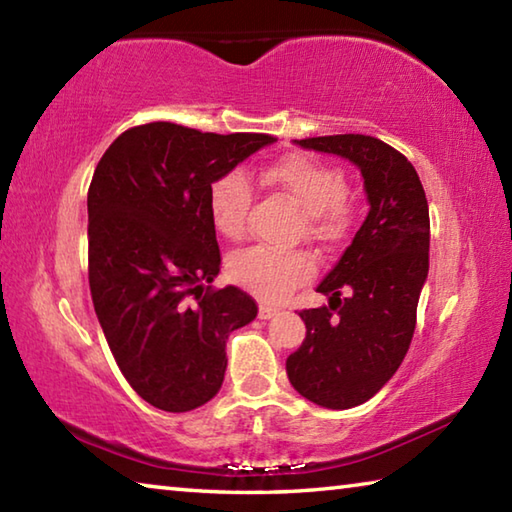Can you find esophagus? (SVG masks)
Instances as JSON below:
<instances>
[{
    "instance_id": "obj_1",
    "label": "esophagus",
    "mask_w": 512,
    "mask_h": 512,
    "mask_svg": "<svg viewBox=\"0 0 512 512\" xmlns=\"http://www.w3.org/2000/svg\"><path fill=\"white\" fill-rule=\"evenodd\" d=\"M275 314H277L275 307H271V305H259V318H262V320L271 318V316H275Z\"/></svg>"
}]
</instances>
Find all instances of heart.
Segmentation results:
<instances>
[{
  "mask_svg": "<svg viewBox=\"0 0 512 512\" xmlns=\"http://www.w3.org/2000/svg\"><path fill=\"white\" fill-rule=\"evenodd\" d=\"M266 185L291 194L305 207L307 235L316 241H339L352 225V203L348 201V178L334 164L307 153H289L262 169ZM253 183L241 169H230L214 178L207 189V210L214 230L225 239H241L248 225ZM316 262L305 250H275L253 246L232 255L228 277L259 300L277 302L293 289L311 280Z\"/></svg>",
  "mask_w": 512,
  "mask_h": 512,
  "instance_id": "1",
  "label": "heart"
}]
</instances>
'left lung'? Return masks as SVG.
Listing matches in <instances>:
<instances>
[{"label": "left lung", "instance_id": "1", "mask_svg": "<svg viewBox=\"0 0 512 512\" xmlns=\"http://www.w3.org/2000/svg\"><path fill=\"white\" fill-rule=\"evenodd\" d=\"M298 144L357 164L370 201L352 244L318 284L329 307L300 311L307 336L287 359L302 397L352 409L368 402L409 352L429 273V205L413 164L377 137L345 133Z\"/></svg>", "mask_w": 512, "mask_h": 512}]
</instances>
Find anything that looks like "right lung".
<instances>
[{"label":"right lung","mask_w":512,"mask_h":512,"mask_svg":"<svg viewBox=\"0 0 512 512\" xmlns=\"http://www.w3.org/2000/svg\"><path fill=\"white\" fill-rule=\"evenodd\" d=\"M275 142L264 133H203L151 121L121 133L88 189L94 311L121 375L155 409L185 413L223 384L225 341L257 316L221 271L207 189Z\"/></svg>","instance_id":"obj_1"}]
</instances>
